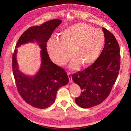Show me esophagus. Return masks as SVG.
I'll list each match as a JSON object with an SVG mask.
<instances>
[{
  "label": "esophagus",
  "mask_w": 131,
  "mask_h": 131,
  "mask_svg": "<svg viewBox=\"0 0 131 131\" xmlns=\"http://www.w3.org/2000/svg\"><path fill=\"white\" fill-rule=\"evenodd\" d=\"M68 76L69 78V82H72V74H71L70 73H68Z\"/></svg>",
  "instance_id": "34e87169"
}]
</instances>
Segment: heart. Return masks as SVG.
<instances>
[{
    "label": "heart",
    "instance_id": "heart-1",
    "mask_svg": "<svg viewBox=\"0 0 131 131\" xmlns=\"http://www.w3.org/2000/svg\"><path fill=\"white\" fill-rule=\"evenodd\" d=\"M105 43L103 31L84 22H79L66 28L61 33V40L56 37L50 38L47 52L55 64L64 66L72 56L75 58L70 68L77 69L80 64L89 67L98 58Z\"/></svg>",
    "mask_w": 131,
    "mask_h": 131
}]
</instances>
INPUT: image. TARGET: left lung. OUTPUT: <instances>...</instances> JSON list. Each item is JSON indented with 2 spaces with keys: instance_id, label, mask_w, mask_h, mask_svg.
Segmentation results:
<instances>
[{
  "instance_id": "left-lung-1",
  "label": "left lung",
  "mask_w": 131,
  "mask_h": 131,
  "mask_svg": "<svg viewBox=\"0 0 131 131\" xmlns=\"http://www.w3.org/2000/svg\"><path fill=\"white\" fill-rule=\"evenodd\" d=\"M105 45L94 63L72 75L73 80L82 90L75 103L81 108L96 106L108 97L115 83L120 68V47L115 37L105 28Z\"/></svg>"
}]
</instances>
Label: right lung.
Instances as JSON below:
<instances>
[{
  "mask_svg": "<svg viewBox=\"0 0 131 131\" xmlns=\"http://www.w3.org/2000/svg\"><path fill=\"white\" fill-rule=\"evenodd\" d=\"M58 19L43 23L39 26L27 29L18 39L13 54V72L16 86L21 97L34 108H47L55 101L58 90L69 82L66 71L51 61L46 49V43L54 30L61 24ZM39 44L42 64L39 72L34 77H27L18 70L16 60L17 47L29 42Z\"/></svg>",
  "mask_w": 131,
  "mask_h": 131,
  "instance_id": "add662e5",
  "label": "right lung"
}]
</instances>
